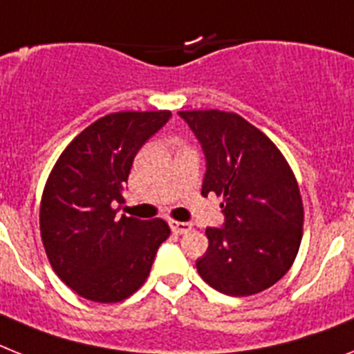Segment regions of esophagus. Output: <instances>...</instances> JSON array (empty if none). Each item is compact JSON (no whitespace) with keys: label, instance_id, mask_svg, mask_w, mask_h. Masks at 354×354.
<instances>
[{"label":"esophagus","instance_id":"1","mask_svg":"<svg viewBox=\"0 0 354 354\" xmlns=\"http://www.w3.org/2000/svg\"><path fill=\"white\" fill-rule=\"evenodd\" d=\"M170 227L174 233H179V235H183V233H188L189 230H192V224L179 223V221H170Z\"/></svg>","mask_w":354,"mask_h":354}]
</instances>
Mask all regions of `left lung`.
Here are the masks:
<instances>
[{"label": "left lung", "instance_id": "8db88e82", "mask_svg": "<svg viewBox=\"0 0 354 354\" xmlns=\"http://www.w3.org/2000/svg\"><path fill=\"white\" fill-rule=\"evenodd\" d=\"M203 145V195L223 197L224 227H208L209 246L197 261L206 284L250 297L277 284L293 266L304 233L299 183L282 151L235 112L183 110Z\"/></svg>", "mask_w": 354, "mask_h": 354}]
</instances>
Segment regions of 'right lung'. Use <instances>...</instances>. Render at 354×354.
Returning <instances> with one entry per match:
<instances>
[{"label":"right lung","mask_w":354,"mask_h":354,"mask_svg":"<svg viewBox=\"0 0 354 354\" xmlns=\"http://www.w3.org/2000/svg\"><path fill=\"white\" fill-rule=\"evenodd\" d=\"M170 118V110L108 113L70 141L46 179L41 241L55 275L83 299H128L145 284L170 236L162 218L118 217L115 208L124 203L137 151Z\"/></svg>","instance_id":"1"}]
</instances>
